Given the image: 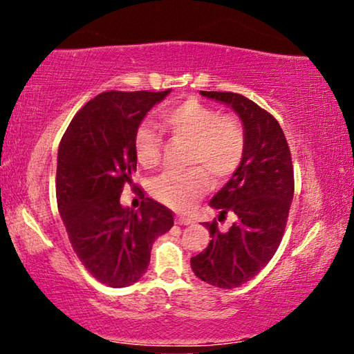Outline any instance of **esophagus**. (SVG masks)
Returning a JSON list of instances; mask_svg holds the SVG:
<instances>
[{
    "label": "esophagus",
    "mask_w": 354,
    "mask_h": 354,
    "mask_svg": "<svg viewBox=\"0 0 354 354\" xmlns=\"http://www.w3.org/2000/svg\"><path fill=\"white\" fill-rule=\"evenodd\" d=\"M176 223L178 225H192V223H194V220L189 218V217H178Z\"/></svg>",
    "instance_id": "esophagus-1"
}]
</instances>
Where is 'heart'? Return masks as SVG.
<instances>
[{
    "label": "heart",
    "instance_id": "b5f03b06",
    "mask_svg": "<svg viewBox=\"0 0 354 354\" xmlns=\"http://www.w3.org/2000/svg\"><path fill=\"white\" fill-rule=\"evenodd\" d=\"M162 123L171 139L187 142L184 162L192 167L154 178L149 192L175 211H187L209 190V175L220 183L241 169L247 154V131L237 117L221 115L196 98L167 109ZM162 149V134L154 124L142 123L136 129L134 151L140 165L158 167Z\"/></svg>",
    "mask_w": 354,
    "mask_h": 354
}]
</instances>
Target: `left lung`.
Segmentation results:
<instances>
[{"instance_id":"left-lung-1","label":"left lung","mask_w":354,"mask_h":354,"mask_svg":"<svg viewBox=\"0 0 354 354\" xmlns=\"http://www.w3.org/2000/svg\"><path fill=\"white\" fill-rule=\"evenodd\" d=\"M237 112L247 131V154L230 181L211 200L218 220L237 217L226 232L217 220L206 221L211 242L190 259L192 270L205 283L234 289L247 283L277 253L293 198V165L289 143L278 120L241 93L200 92Z\"/></svg>"}]
</instances>
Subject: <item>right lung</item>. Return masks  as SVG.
Returning a JSON list of instances; mask_svg holds the SVG:
<instances>
[{
    "label": "right lung",
    "instance_id": "right-lung-1",
    "mask_svg": "<svg viewBox=\"0 0 354 354\" xmlns=\"http://www.w3.org/2000/svg\"><path fill=\"white\" fill-rule=\"evenodd\" d=\"M169 93H100L76 112L59 145L57 209L82 266L109 287L137 283L153 242L173 226V212L151 198L143 196L139 211L120 205L123 189L134 187L136 129Z\"/></svg>",
    "mask_w": 354,
    "mask_h": 354
}]
</instances>
